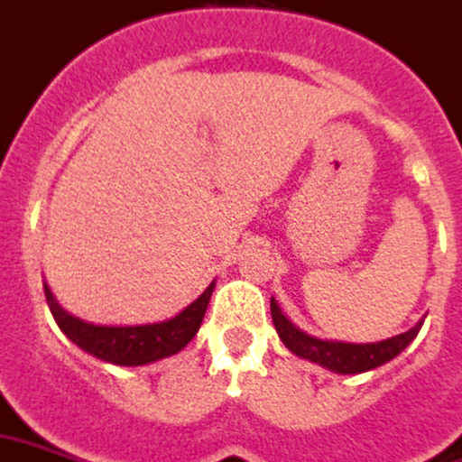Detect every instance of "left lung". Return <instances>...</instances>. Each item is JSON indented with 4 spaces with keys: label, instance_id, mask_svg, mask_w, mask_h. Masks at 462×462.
<instances>
[{
    "label": "left lung",
    "instance_id": "8db88e82",
    "mask_svg": "<svg viewBox=\"0 0 462 462\" xmlns=\"http://www.w3.org/2000/svg\"><path fill=\"white\" fill-rule=\"evenodd\" d=\"M270 312H273L274 328H277L282 343L289 347L293 355L310 359V362L319 364L324 369L336 371V374H364L375 366H383L385 362L394 359L399 352L404 350L411 340L416 338L420 331L422 321H418L416 327L406 333H399L394 338L381 340V343H338V340H319L312 338L308 333H303L298 327H293L284 315L279 305L274 303V298L270 300Z\"/></svg>",
    "mask_w": 462,
    "mask_h": 462
}]
</instances>
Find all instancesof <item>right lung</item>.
Wrapping results in <instances>:
<instances>
[{
	"label": "right lung",
	"instance_id": "add662e5",
	"mask_svg": "<svg viewBox=\"0 0 462 462\" xmlns=\"http://www.w3.org/2000/svg\"><path fill=\"white\" fill-rule=\"evenodd\" d=\"M213 282L195 303L176 315L173 319L159 324H143V327H98L84 319H77L56 303L51 289L44 286V296L53 319L60 331L88 355L98 356L103 362L117 366H143L180 352L189 340L195 338L201 327L204 312L208 308L213 293Z\"/></svg>",
	"mask_w": 462,
	"mask_h": 462
}]
</instances>
